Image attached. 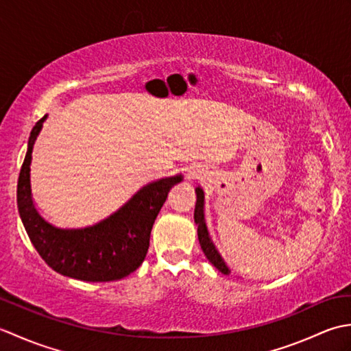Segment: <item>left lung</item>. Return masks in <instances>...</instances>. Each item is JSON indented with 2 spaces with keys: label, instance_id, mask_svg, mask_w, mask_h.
I'll list each match as a JSON object with an SVG mask.
<instances>
[{
  "label": "left lung",
  "instance_id": "obj_1",
  "mask_svg": "<svg viewBox=\"0 0 351 351\" xmlns=\"http://www.w3.org/2000/svg\"><path fill=\"white\" fill-rule=\"evenodd\" d=\"M196 208H195V223L197 225V237H199V243L200 247H202L205 256L208 261L217 268V270L223 274H229L230 270L226 265L225 259L221 258L215 244L213 243L210 232H208V226H206V220H205V193L200 187H196Z\"/></svg>",
  "mask_w": 351,
  "mask_h": 351
}]
</instances>
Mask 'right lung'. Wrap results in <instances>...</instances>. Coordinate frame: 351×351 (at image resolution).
<instances>
[{
  "instance_id": "right-lung-1",
  "label": "right lung",
  "mask_w": 351,
  "mask_h": 351,
  "mask_svg": "<svg viewBox=\"0 0 351 351\" xmlns=\"http://www.w3.org/2000/svg\"><path fill=\"white\" fill-rule=\"evenodd\" d=\"M47 117L45 114L29 134L18 180V210L29 240L52 270L68 278L86 282L123 279L145 261L156 215L171 187L182 182L184 176L175 175L146 184L117 211L95 225H52L37 211L29 182L33 146Z\"/></svg>"
}]
</instances>
